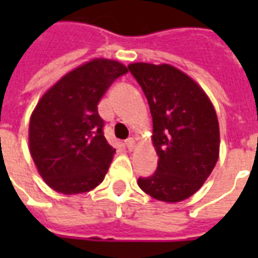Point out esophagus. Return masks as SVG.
I'll return each instance as SVG.
<instances>
[{"mask_svg": "<svg viewBox=\"0 0 258 258\" xmlns=\"http://www.w3.org/2000/svg\"><path fill=\"white\" fill-rule=\"evenodd\" d=\"M125 146H127V149H128L130 151H133V150L135 149V146H137V143H135V139H133V138L127 139V141H125Z\"/></svg>", "mask_w": 258, "mask_h": 258, "instance_id": "34e87169", "label": "esophagus"}]
</instances>
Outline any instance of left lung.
Returning a JSON list of instances; mask_svg holds the SVG:
<instances>
[{
  "label": "left lung",
  "mask_w": 258,
  "mask_h": 258,
  "mask_svg": "<svg viewBox=\"0 0 258 258\" xmlns=\"http://www.w3.org/2000/svg\"><path fill=\"white\" fill-rule=\"evenodd\" d=\"M130 72L149 101L153 146L158 155L154 175L139 178L150 197L175 204L196 194L220 157V124L214 105L200 84L170 64L133 62Z\"/></svg>",
  "instance_id": "obj_1"
}]
</instances>
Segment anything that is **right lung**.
<instances>
[{
  "mask_svg": "<svg viewBox=\"0 0 258 258\" xmlns=\"http://www.w3.org/2000/svg\"><path fill=\"white\" fill-rule=\"evenodd\" d=\"M127 72L121 62L93 58L64 75L34 107L29 151L38 174L54 191L74 196L103 182L115 149L103 135L97 104Z\"/></svg>",
  "mask_w": 258,
  "mask_h": 258,
  "instance_id": "add662e5",
  "label": "right lung"
}]
</instances>
